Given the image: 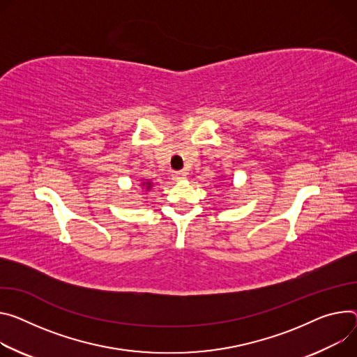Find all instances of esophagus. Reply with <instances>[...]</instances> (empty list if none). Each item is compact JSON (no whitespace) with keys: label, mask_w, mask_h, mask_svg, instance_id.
I'll return each instance as SVG.
<instances>
[{"label":"esophagus","mask_w":357,"mask_h":357,"mask_svg":"<svg viewBox=\"0 0 357 357\" xmlns=\"http://www.w3.org/2000/svg\"><path fill=\"white\" fill-rule=\"evenodd\" d=\"M186 171H175L174 174H172V178L175 179V181H182V179H185L186 178Z\"/></svg>","instance_id":"esophagus-1"}]
</instances>
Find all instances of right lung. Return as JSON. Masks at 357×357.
<instances>
[{"instance_id": "add662e5", "label": "right lung", "mask_w": 357, "mask_h": 357, "mask_svg": "<svg viewBox=\"0 0 357 357\" xmlns=\"http://www.w3.org/2000/svg\"><path fill=\"white\" fill-rule=\"evenodd\" d=\"M141 185H142V186H145V189H146V190H148V189H151V186H152V183H151V182H142Z\"/></svg>"}]
</instances>
